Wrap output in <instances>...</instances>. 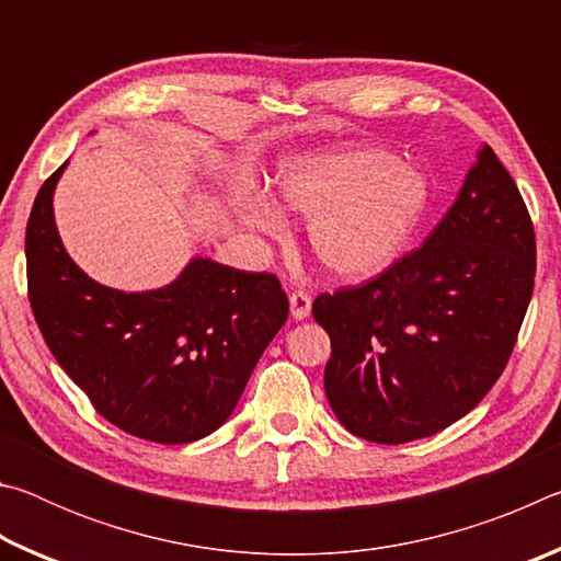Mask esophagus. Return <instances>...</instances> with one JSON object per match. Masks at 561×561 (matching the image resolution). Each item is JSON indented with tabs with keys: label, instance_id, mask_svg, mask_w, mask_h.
Segmentation results:
<instances>
[{
	"label": "esophagus",
	"instance_id": "obj_1",
	"mask_svg": "<svg viewBox=\"0 0 561 561\" xmlns=\"http://www.w3.org/2000/svg\"><path fill=\"white\" fill-rule=\"evenodd\" d=\"M289 311H291V319L304 321L309 317L311 311V297L307 291H291L289 294Z\"/></svg>",
	"mask_w": 561,
	"mask_h": 561
}]
</instances>
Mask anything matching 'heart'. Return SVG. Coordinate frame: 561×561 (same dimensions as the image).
Wrapping results in <instances>:
<instances>
[{
	"instance_id": "b5f03b06",
	"label": "heart",
	"mask_w": 561,
	"mask_h": 561,
	"mask_svg": "<svg viewBox=\"0 0 561 561\" xmlns=\"http://www.w3.org/2000/svg\"><path fill=\"white\" fill-rule=\"evenodd\" d=\"M284 210L309 217V247L341 282H366L393 267L411 247L431 203V183L415 165L381 148H344L291 158L274 175ZM247 225L279 240L282 213L257 203Z\"/></svg>"
}]
</instances>
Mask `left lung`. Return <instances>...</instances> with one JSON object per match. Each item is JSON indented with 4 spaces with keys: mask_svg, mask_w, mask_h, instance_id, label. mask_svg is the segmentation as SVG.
I'll use <instances>...</instances> for the list:
<instances>
[{
    "mask_svg": "<svg viewBox=\"0 0 561 561\" xmlns=\"http://www.w3.org/2000/svg\"><path fill=\"white\" fill-rule=\"evenodd\" d=\"M535 270L527 205L485 146L423 247L360 287L314 299L331 339L324 391L339 423L398 445L470 413L505 371Z\"/></svg>",
    "mask_w": 561,
    "mask_h": 561,
    "instance_id": "1",
    "label": "left lung"
}]
</instances>
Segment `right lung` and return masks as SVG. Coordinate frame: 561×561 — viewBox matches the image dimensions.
Wrapping results in <instances>:
<instances>
[{"label": "right lung", "mask_w": 561, "mask_h": 561, "mask_svg": "<svg viewBox=\"0 0 561 561\" xmlns=\"http://www.w3.org/2000/svg\"><path fill=\"white\" fill-rule=\"evenodd\" d=\"M42 185L26 222V282L46 346L108 423L178 445L220 428L289 314L279 279L207 257L175 282L121 291L93 282L64 250L54 190Z\"/></svg>", "instance_id": "add662e5"}]
</instances>
